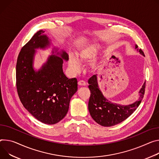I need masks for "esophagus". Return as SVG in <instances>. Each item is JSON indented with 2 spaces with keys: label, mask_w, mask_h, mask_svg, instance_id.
Masks as SVG:
<instances>
[{
  "label": "esophagus",
  "mask_w": 159,
  "mask_h": 159,
  "mask_svg": "<svg viewBox=\"0 0 159 159\" xmlns=\"http://www.w3.org/2000/svg\"><path fill=\"white\" fill-rule=\"evenodd\" d=\"M78 84L80 86H85V85H86V82L84 80H80L78 82Z\"/></svg>",
  "instance_id": "obj_1"
}]
</instances>
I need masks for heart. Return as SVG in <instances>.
I'll return each mask as SVG.
<instances>
[{
    "mask_svg": "<svg viewBox=\"0 0 159 159\" xmlns=\"http://www.w3.org/2000/svg\"><path fill=\"white\" fill-rule=\"evenodd\" d=\"M102 48V45L99 43H94V44H91L81 49L77 53V58L73 54H70L68 65L71 71L74 72L79 71L81 68V63L80 61L82 62L91 61L96 56ZM98 66V65L96 61H94L91 64V67L93 70L96 69Z\"/></svg>",
    "mask_w": 159,
    "mask_h": 159,
    "instance_id": "1",
    "label": "heart"
}]
</instances>
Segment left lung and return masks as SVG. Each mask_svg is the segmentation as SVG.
<instances>
[{
	"instance_id": "obj_1",
	"label": "left lung",
	"mask_w": 159,
	"mask_h": 159,
	"mask_svg": "<svg viewBox=\"0 0 159 159\" xmlns=\"http://www.w3.org/2000/svg\"><path fill=\"white\" fill-rule=\"evenodd\" d=\"M136 49L145 56L144 52L136 45ZM88 86L91 91L88 108L91 116L98 124L110 127L118 124L127 119L139 107L143 98L145 91V82L143 84L139 93V98L134 103L129 105H121L112 103L105 98L99 89L97 76L94 75L88 80Z\"/></svg>"
}]
</instances>
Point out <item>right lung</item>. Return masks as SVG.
Returning <instances> with one entry per match:
<instances>
[{
    "instance_id": "add662e5",
    "label": "right lung",
    "mask_w": 159,
    "mask_h": 159,
    "mask_svg": "<svg viewBox=\"0 0 159 159\" xmlns=\"http://www.w3.org/2000/svg\"><path fill=\"white\" fill-rule=\"evenodd\" d=\"M44 33L40 30L35 34L19 53L16 88L23 107L38 120L51 125L65 117L70 99L77 91V80L68 79L63 73V60H68V54L63 51L57 52L61 57L52 54L39 71L34 70L35 49H45L50 45Z\"/></svg>"
}]
</instances>
